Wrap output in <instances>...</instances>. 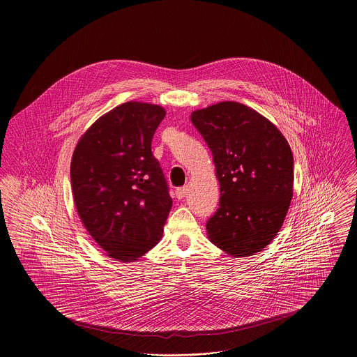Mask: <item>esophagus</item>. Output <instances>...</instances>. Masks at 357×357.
<instances>
[{
	"label": "esophagus",
	"mask_w": 357,
	"mask_h": 357,
	"mask_svg": "<svg viewBox=\"0 0 357 357\" xmlns=\"http://www.w3.org/2000/svg\"><path fill=\"white\" fill-rule=\"evenodd\" d=\"M185 195H187V188H185V187H181V188H177V190H176V197H177V199H183V198H185Z\"/></svg>",
	"instance_id": "esophagus-1"
}]
</instances>
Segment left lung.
<instances>
[{"mask_svg":"<svg viewBox=\"0 0 357 357\" xmlns=\"http://www.w3.org/2000/svg\"><path fill=\"white\" fill-rule=\"evenodd\" d=\"M220 183L208 241L227 255L262 252L278 235L293 198L294 160L282 132L253 108L220 102L191 114Z\"/></svg>","mask_w":357,"mask_h":357,"instance_id":"8db88e82","label":"left lung"}]
</instances>
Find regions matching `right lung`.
I'll return each mask as SVG.
<instances>
[{"instance_id":"right-lung-1","label":"right lung","mask_w":357,"mask_h":357,"mask_svg":"<svg viewBox=\"0 0 357 357\" xmlns=\"http://www.w3.org/2000/svg\"><path fill=\"white\" fill-rule=\"evenodd\" d=\"M166 111L128 102L102 115L81 136L70 176L77 213L109 258L133 262L160 241L173 201L151 153Z\"/></svg>"}]
</instances>
